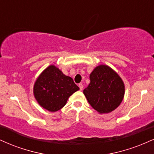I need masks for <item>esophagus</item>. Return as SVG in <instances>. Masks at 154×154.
Here are the masks:
<instances>
[{"label":"esophagus","instance_id":"34e87169","mask_svg":"<svg viewBox=\"0 0 154 154\" xmlns=\"http://www.w3.org/2000/svg\"><path fill=\"white\" fill-rule=\"evenodd\" d=\"M79 90H80V91H82L83 85L82 84V83H79Z\"/></svg>","mask_w":154,"mask_h":154}]
</instances>
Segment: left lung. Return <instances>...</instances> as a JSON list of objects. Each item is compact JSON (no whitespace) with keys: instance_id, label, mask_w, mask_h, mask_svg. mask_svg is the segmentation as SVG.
Returning <instances> with one entry per match:
<instances>
[{"instance_id":"1","label":"left lung","mask_w":154,"mask_h":154,"mask_svg":"<svg viewBox=\"0 0 154 154\" xmlns=\"http://www.w3.org/2000/svg\"><path fill=\"white\" fill-rule=\"evenodd\" d=\"M90 79L83 93L95 110L106 114L119 106L125 95V85L115 71L107 65H99L91 72Z\"/></svg>"}]
</instances>
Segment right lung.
I'll list each match as a JSON object with an SVG mask.
<instances>
[{
	"instance_id": "right-lung-1",
	"label": "right lung",
	"mask_w": 154,
	"mask_h": 154,
	"mask_svg": "<svg viewBox=\"0 0 154 154\" xmlns=\"http://www.w3.org/2000/svg\"><path fill=\"white\" fill-rule=\"evenodd\" d=\"M79 89L72 77L51 65L38 77L33 92L35 99L42 107L55 112L64 106L69 97Z\"/></svg>"
}]
</instances>
